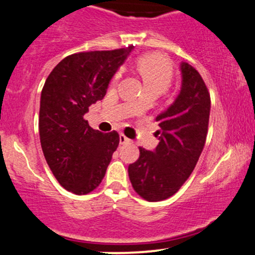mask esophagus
Returning <instances> with one entry per match:
<instances>
[{"label":"esophagus","mask_w":255,"mask_h":255,"mask_svg":"<svg viewBox=\"0 0 255 255\" xmlns=\"http://www.w3.org/2000/svg\"><path fill=\"white\" fill-rule=\"evenodd\" d=\"M129 141L130 140L127 138V136L123 135V134H120V144L125 145V144H128V142H129Z\"/></svg>","instance_id":"34e87169"}]
</instances>
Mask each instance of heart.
<instances>
[{"label": "heart", "mask_w": 255, "mask_h": 255, "mask_svg": "<svg viewBox=\"0 0 255 255\" xmlns=\"http://www.w3.org/2000/svg\"><path fill=\"white\" fill-rule=\"evenodd\" d=\"M135 68L142 80L145 92H155V93L161 94L169 88L173 81V68L169 60L163 55H142L136 60ZM121 74L117 72L113 80V85L117 82ZM134 106L135 108L139 106V102L134 103Z\"/></svg>", "instance_id": "b5f03b06"}]
</instances>
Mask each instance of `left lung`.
Returning a JSON list of instances; mask_svg holds the SVG:
<instances>
[{"label":"left lung","instance_id":"8db88e82","mask_svg":"<svg viewBox=\"0 0 255 255\" xmlns=\"http://www.w3.org/2000/svg\"><path fill=\"white\" fill-rule=\"evenodd\" d=\"M181 86L173 104L157 115L158 145L128 166L136 194L149 202L170 197L194 170L208 130L211 97L201 75L190 64L180 63Z\"/></svg>","mask_w":255,"mask_h":255}]
</instances>
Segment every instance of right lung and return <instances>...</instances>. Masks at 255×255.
Wrapping results in <instances>:
<instances>
[{
    "label": "right lung",
    "instance_id": "obj_1",
    "mask_svg": "<svg viewBox=\"0 0 255 255\" xmlns=\"http://www.w3.org/2000/svg\"><path fill=\"white\" fill-rule=\"evenodd\" d=\"M133 46L71 54L53 69L40 102V140L44 158L64 189L76 195L93 191L104 178L120 142L116 130L89 127L85 115L102 100L109 83Z\"/></svg>",
    "mask_w": 255,
    "mask_h": 255
}]
</instances>
